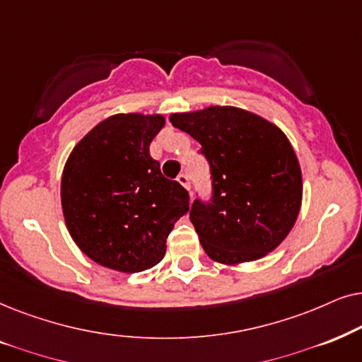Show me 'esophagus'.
I'll return each mask as SVG.
<instances>
[{"mask_svg": "<svg viewBox=\"0 0 362 362\" xmlns=\"http://www.w3.org/2000/svg\"><path fill=\"white\" fill-rule=\"evenodd\" d=\"M177 182L180 184L182 187H184L185 190H190V182H189V177L185 175V173H180V175L177 177Z\"/></svg>", "mask_w": 362, "mask_h": 362, "instance_id": "obj_1", "label": "esophagus"}]
</instances>
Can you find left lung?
<instances>
[{"label":"left lung","instance_id":"1","mask_svg":"<svg viewBox=\"0 0 362 362\" xmlns=\"http://www.w3.org/2000/svg\"><path fill=\"white\" fill-rule=\"evenodd\" d=\"M173 127L202 144L214 175V199L195 200L190 221L216 263L255 262L276 250L296 223L301 167L276 124L235 105L172 114Z\"/></svg>","mask_w":362,"mask_h":362}]
</instances>
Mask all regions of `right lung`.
<instances>
[{
	"mask_svg": "<svg viewBox=\"0 0 362 362\" xmlns=\"http://www.w3.org/2000/svg\"><path fill=\"white\" fill-rule=\"evenodd\" d=\"M162 114H114L72 148L61 177L62 215L86 257L120 273L156 267L189 210V194L162 175L151 142Z\"/></svg>",
	"mask_w": 362,
	"mask_h": 362,
	"instance_id": "obj_1",
	"label": "right lung"
}]
</instances>
